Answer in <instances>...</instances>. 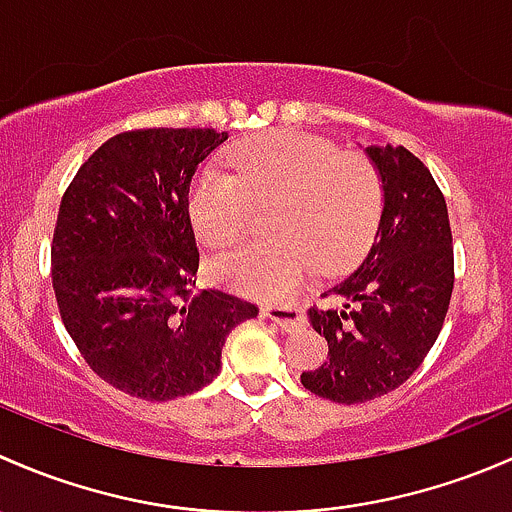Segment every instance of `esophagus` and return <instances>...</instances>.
<instances>
[{
  "mask_svg": "<svg viewBox=\"0 0 512 512\" xmlns=\"http://www.w3.org/2000/svg\"><path fill=\"white\" fill-rule=\"evenodd\" d=\"M263 318L273 320L281 330L286 333H293L303 325V315H300V308L295 303H286V305H263L261 308Z\"/></svg>",
  "mask_w": 512,
  "mask_h": 512,
  "instance_id": "obj_1",
  "label": "esophagus"
}]
</instances>
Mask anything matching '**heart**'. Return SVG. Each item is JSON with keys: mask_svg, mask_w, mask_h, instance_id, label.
I'll return each instance as SVG.
<instances>
[{"mask_svg": "<svg viewBox=\"0 0 512 512\" xmlns=\"http://www.w3.org/2000/svg\"><path fill=\"white\" fill-rule=\"evenodd\" d=\"M231 172L207 167L189 187V219L212 249L236 244L273 209L276 239L229 251L212 263L219 283L234 291L278 298L293 291L318 263L323 271L350 266L382 207V184L360 152H337L325 138L281 130L239 142Z\"/></svg>", "mask_w": 512, "mask_h": 512, "instance_id": "obj_1", "label": "heart"}]
</instances>
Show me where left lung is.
<instances>
[{"mask_svg": "<svg viewBox=\"0 0 512 512\" xmlns=\"http://www.w3.org/2000/svg\"><path fill=\"white\" fill-rule=\"evenodd\" d=\"M382 179V217L360 266L325 295L340 308H310L328 340V360L300 374L318 397L362 404L389 394L419 370L444 325L453 291V246L446 199L407 147L370 145Z\"/></svg>", "mask_w": 512, "mask_h": 512, "instance_id": "8db88e82", "label": "left lung"}]
</instances>
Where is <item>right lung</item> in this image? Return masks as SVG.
I'll list each match as a JSON object with an SVG mask.
<instances>
[{
	"label": "right lung",
	"instance_id": "right-lung-1",
	"mask_svg": "<svg viewBox=\"0 0 512 512\" xmlns=\"http://www.w3.org/2000/svg\"><path fill=\"white\" fill-rule=\"evenodd\" d=\"M226 138L209 128L120 133L61 199L51 244L61 320L88 367L130 397L170 402L207 387L226 335L258 315L224 291L192 295L189 184Z\"/></svg>",
	"mask_w": 512,
	"mask_h": 512
}]
</instances>
